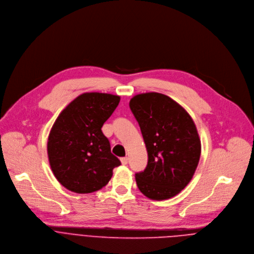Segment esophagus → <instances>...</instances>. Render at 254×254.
<instances>
[{
    "label": "esophagus",
    "instance_id": "obj_1",
    "mask_svg": "<svg viewBox=\"0 0 254 254\" xmlns=\"http://www.w3.org/2000/svg\"><path fill=\"white\" fill-rule=\"evenodd\" d=\"M120 160H121V163L123 165H127L128 164V158L127 157H122Z\"/></svg>",
    "mask_w": 254,
    "mask_h": 254
}]
</instances>
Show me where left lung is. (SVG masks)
<instances>
[{"mask_svg":"<svg viewBox=\"0 0 254 254\" xmlns=\"http://www.w3.org/2000/svg\"><path fill=\"white\" fill-rule=\"evenodd\" d=\"M147 148L148 163L135 174L139 190L148 198L177 195L193 177L201 143L196 126L174 100L160 93L134 96L129 103Z\"/></svg>","mask_w":254,"mask_h":254,"instance_id":"8db88e82","label":"left lung"}]
</instances>
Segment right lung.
Wrapping results in <instances>:
<instances>
[{"mask_svg":"<svg viewBox=\"0 0 254 254\" xmlns=\"http://www.w3.org/2000/svg\"><path fill=\"white\" fill-rule=\"evenodd\" d=\"M119 102L116 95L84 93L56 119L48 138V157L55 177L68 190L91 193L103 188L121 164L101 130Z\"/></svg>","mask_w":254,"mask_h":254,"instance_id":"add662e5","label":"right lung"}]
</instances>
